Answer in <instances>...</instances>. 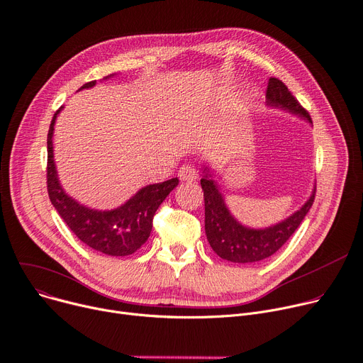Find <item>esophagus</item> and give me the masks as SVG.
Returning a JSON list of instances; mask_svg holds the SVG:
<instances>
[{
    "mask_svg": "<svg viewBox=\"0 0 363 363\" xmlns=\"http://www.w3.org/2000/svg\"><path fill=\"white\" fill-rule=\"evenodd\" d=\"M178 177L181 181H186V182H192L199 179V172L197 169L194 166L191 164H184L179 167V172H178Z\"/></svg>",
    "mask_w": 363,
    "mask_h": 363,
    "instance_id": "esophagus-1",
    "label": "esophagus"
}]
</instances>
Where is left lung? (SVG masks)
<instances>
[{
    "label": "left lung",
    "mask_w": 363,
    "mask_h": 363,
    "mask_svg": "<svg viewBox=\"0 0 363 363\" xmlns=\"http://www.w3.org/2000/svg\"><path fill=\"white\" fill-rule=\"evenodd\" d=\"M265 104L269 108L286 111L312 124L308 112L298 104L284 83L274 77L269 80ZM201 188L204 191V229L208 244L220 258L238 264L258 262L276 254L302 223L315 199L313 185L308 200L286 219L265 228H251L240 223L232 214L207 162L203 164Z\"/></svg>",
    "instance_id": "obj_1"
}]
</instances>
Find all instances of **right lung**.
Returning a JSON list of instances; mask_svg holds the SVG:
<instances>
[{
    "instance_id": "1",
    "label": "right lung",
    "mask_w": 363,
    "mask_h": 363,
    "mask_svg": "<svg viewBox=\"0 0 363 363\" xmlns=\"http://www.w3.org/2000/svg\"><path fill=\"white\" fill-rule=\"evenodd\" d=\"M113 76L116 74L106 76L104 80ZM94 84L96 80L86 83L80 90L91 89ZM62 109L64 106L55 112L50 125V133H48L46 178L50 200L68 228L83 244L111 257L131 255L149 239L156 210L179 181L178 178H172L164 182L143 186L124 204L111 210L90 208L79 203L68 196L62 188L54 160V127Z\"/></svg>"
}]
</instances>
